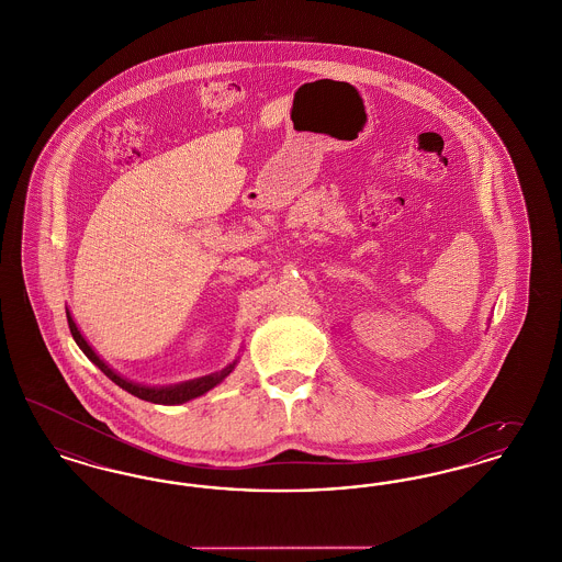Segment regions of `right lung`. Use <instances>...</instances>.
Wrapping results in <instances>:
<instances>
[{"label":"right lung","mask_w":562,"mask_h":562,"mask_svg":"<svg viewBox=\"0 0 562 562\" xmlns=\"http://www.w3.org/2000/svg\"><path fill=\"white\" fill-rule=\"evenodd\" d=\"M67 322H69V328H71V335H74L76 344L80 346L81 351L88 356V360L94 367H99L115 385H120L128 394H133V396L140 398V401L154 402V404L175 406V404H183V402L193 401L198 396H204L206 392H211L213 387H216L227 374L232 373L236 369L238 360H240V356H238L234 362H229L225 369H221L216 373L204 374V376L189 379V381H181V383H172V385H143V383L131 381L128 376H124V374H120L115 369L109 367L108 362L86 341V337L81 335L78 324H76L71 312H69V307H67Z\"/></svg>","instance_id":"add662e5"}]
</instances>
